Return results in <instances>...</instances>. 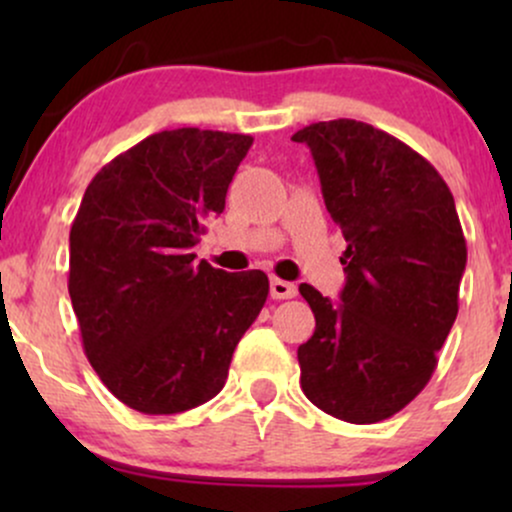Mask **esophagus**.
<instances>
[{
  "mask_svg": "<svg viewBox=\"0 0 512 512\" xmlns=\"http://www.w3.org/2000/svg\"><path fill=\"white\" fill-rule=\"evenodd\" d=\"M269 293H272V298H276V301H284V298L296 296L298 289L291 284V281L272 279V281H269Z\"/></svg>",
  "mask_w": 512,
  "mask_h": 512,
  "instance_id": "1",
  "label": "esophagus"
}]
</instances>
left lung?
<instances>
[{
	"label": "left lung",
	"instance_id": "left-lung-1",
	"mask_svg": "<svg viewBox=\"0 0 512 512\" xmlns=\"http://www.w3.org/2000/svg\"><path fill=\"white\" fill-rule=\"evenodd\" d=\"M291 139L308 144L346 240L337 303L298 286L315 313L301 387L327 414L375 424L424 390L457 317L467 243L455 199L424 156L366 122H315Z\"/></svg>",
	"mask_w": 512,
	"mask_h": 512
}]
</instances>
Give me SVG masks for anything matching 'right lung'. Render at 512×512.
I'll return each instance as SVG.
<instances>
[{"label": "right lung", "instance_id": "obj_1", "mask_svg": "<svg viewBox=\"0 0 512 512\" xmlns=\"http://www.w3.org/2000/svg\"><path fill=\"white\" fill-rule=\"evenodd\" d=\"M248 134L166 129L88 182L69 233V296L93 370L142 414L209 402L269 293L260 269L195 262L221 214Z\"/></svg>", "mask_w": 512, "mask_h": 512}]
</instances>
